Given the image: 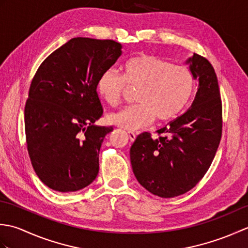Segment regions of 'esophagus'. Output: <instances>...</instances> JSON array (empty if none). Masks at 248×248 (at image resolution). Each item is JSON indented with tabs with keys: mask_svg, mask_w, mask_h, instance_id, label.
I'll list each match as a JSON object with an SVG mask.
<instances>
[{
	"mask_svg": "<svg viewBox=\"0 0 248 248\" xmlns=\"http://www.w3.org/2000/svg\"><path fill=\"white\" fill-rule=\"evenodd\" d=\"M128 135H129V139H130L131 141H134V140H135V139H136L135 133H133V132H128Z\"/></svg>",
	"mask_w": 248,
	"mask_h": 248,
	"instance_id": "esophagus-1",
	"label": "esophagus"
}]
</instances>
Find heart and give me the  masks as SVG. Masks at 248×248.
<instances>
[{
	"mask_svg": "<svg viewBox=\"0 0 248 248\" xmlns=\"http://www.w3.org/2000/svg\"><path fill=\"white\" fill-rule=\"evenodd\" d=\"M127 86L139 88V104L109 114L108 121L133 131L149 127L155 118L160 124L178 118L191 104L197 81L186 66L175 65L161 56L140 54L124 62L123 76L113 68L104 70L96 87L105 102L118 107Z\"/></svg>",
	"mask_w": 248,
	"mask_h": 248,
	"instance_id": "obj_1",
	"label": "heart"
}]
</instances>
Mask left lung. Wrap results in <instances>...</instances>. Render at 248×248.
<instances>
[{"label": "left lung", "mask_w": 248, "mask_h": 248, "mask_svg": "<svg viewBox=\"0 0 248 248\" xmlns=\"http://www.w3.org/2000/svg\"><path fill=\"white\" fill-rule=\"evenodd\" d=\"M199 85L192 107L157 131L145 132L130 149L134 175L147 191L163 198L188 192L202 180L217 154L223 129L222 99L217 73L203 56L187 61Z\"/></svg>", "instance_id": "8db88e82"}]
</instances>
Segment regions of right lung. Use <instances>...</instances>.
Masks as SVG:
<instances>
[{
  "label": "right lung",
  "mask_w": 248,
  "mask_h": 248,
  "mask_svg": "<svg viewBox=\"0 0 248 248\" xmlns=\"http://www.w3.org/2000/svg\"><path fill=\"white\" fill-rule=\"evenodd\" d=\"M120 55L114 40L77 37L37 69L24 108L26 148L51 189L77 192L96 179L102 141L114 130L93 124L103 114L97 81Z\"/></svg>",
  "instance_id": "1"
}]
</instances>
